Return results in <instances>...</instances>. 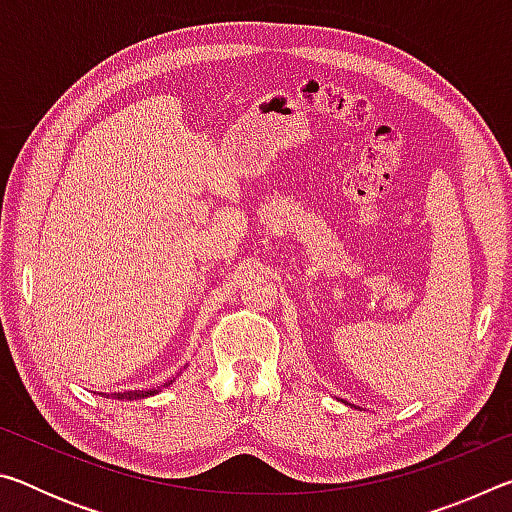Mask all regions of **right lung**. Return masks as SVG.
Listing matches in <instances>:
<instances>
[{"label":"right lung","mask_w":512,"mask_h":512,"mask_svg":"<svg viewBox=\"0 0 512 512\" xmlns=\"http://www.w3.org/2000/svg\"><path fill=\"white\" fill-rule=\"evenodd\" d=\"M155 393H160V388H151V391H126V393H112L115 400H142V397H151ZM103 395V393H99ZM108 397V395H106Z\"/></svg>","instance_id":"right-lung-1"}]
</instances>
